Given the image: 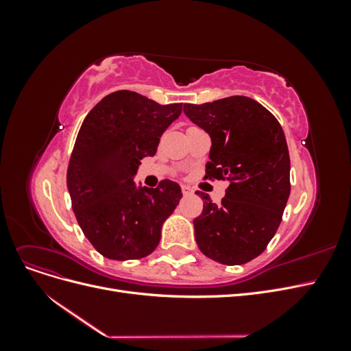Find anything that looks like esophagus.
<instances>
[{"label": "esophagus", "mask_w": 351, "mask_h": 351, "mask_svg": "<svg viewBox=\"0 0 351 351\" xmlns=\"http://www.w3.org/2000/svg\"><path fill=\"white\" fill-rule=\"evenodd\" d=\"M182 192H183V195H184V196H187V195H192V189L187 187V186H182Z\"/></svg>", "instance_id": "1"}]
</instances>
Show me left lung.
I'll return each mask as SVG.
<instances>
[{
	"instance_id": "1",
	"label": "left lung",
	"mask_w": 351,
	"mask_h": 351,
	"mask_svg": "<svg viewBox=\"0 0 351 351\" xmlns=\"http://www.w3.org/2000/svg\"><path fill=\"white\" fill-rule=\"evenodd\" d=\"M184 114L212 141L205 178L230 183L221 205L204 192L195 221L200 252L224 265H243L267 249L290 196V155L278 120L259 102L230 97L184 104Z\"/></svg>"
}]
</instances>
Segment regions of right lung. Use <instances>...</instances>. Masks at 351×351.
I'll list each match as a JSON object with an SVG mask.
<instances>
[{"instance_id": "1", "label": "right lung", "mask_w": 351, "mask_h": 351, "mask_svg": "<svg viewBox=\"0 0 351 351\" xmlns=\"http://www.w3.org/2000/svg\"><path fill=\"white\" fill-rule=\"evenodd\" d=\"M183 104L161 105L132 90H117L84 119L67 168L71 206L83 234L114 261L151 254L182 189L162 180L137 187L141 159L154 156L159 137L182 114Z\"/></svg>"}]
</instances>
